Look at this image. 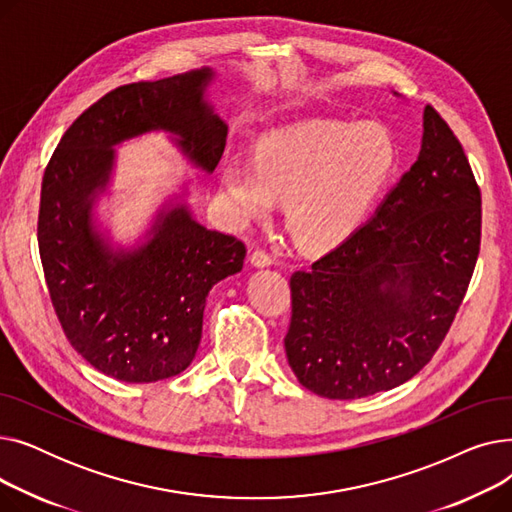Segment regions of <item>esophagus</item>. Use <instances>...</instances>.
<instances>
[{
	"instance_id": "esophagus-1",
	"label": "esophagus",
	"mask_w": 512,
	"mask_h": 512,
	"mask_svg": "<svg viewBox=\"0 0 512 512\" xmlns=\"http://www.w3.org/2000/svg\"><path fill=\"white\" fill-rule=\"evenodd\" d=\"M274 263V259L270 257V255H267L265 251H255L253 255H251V265L253 267H270Z\"/></svg>"
}]
</instances>
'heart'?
I'll list each match as a JSON object with an SVG mask.
<instances>
[{
    "instance_id": "b5f03b06",
    "label": "heart",
    "mask_w": 512,
    "mask_h": 512,
    "mask_svg": "<svg viewBox=\"0 0 512 512\" xmlns=\"http://www.w3.org/2000/svg\"><path fill=\"white\" fill-rule=\"evenodd\" d=\"M398 166V145L378 122L309 120L267 132L255 159L222 168L236 224L265 220L284 201L286 228L311 253H330L359 234Z\"/></svg>"
}]
</instances>
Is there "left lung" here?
Masks as SVG:
<instances>
[{"label": "left lung", "mask_w": 512, "mask_h": 512, "mask_svg": "<svg viewBox=\"0 0 512 512\" xmlns=\"http://www.w3.org/2000/svg\"><path fill=\"white\" fill-rule=\"evenodd\" d=\"M479 238L481 195L467 155L425 105L411 170L357 236L290 278L284 348L299 382L351 400L411 380L463 303Z\"/></svg>", "instance_id": "1"}]
</instances>
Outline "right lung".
<instances>
[{
	"mask_svg": "<svg viewBox=\"0 0 512 512\" xmlns=\"http://www.w3.org/2000/svg\"><path fill=\"white\" fill-rule=\"evenodd\" d=\"M213 80L205 66L107 93L66 130L43 176L37 236L53 309L76 353L120 382H159L191 365L209 290L247 255L193 218L186 182L130 247L114 245L95 215L114 147L143 134L166 132L197 170H215L228 124L207 99Z\"/></svg>",
	"mask_w": 512,
	"mask_h": 512,
	"instance_id": "right-lung-1",
	"label": "right lung"
}]
</instances>
